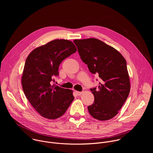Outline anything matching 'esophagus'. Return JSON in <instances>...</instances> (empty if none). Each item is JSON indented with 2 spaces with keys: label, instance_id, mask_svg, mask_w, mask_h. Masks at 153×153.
I'll use <instances>...</instances> for the list:
<instances>
[{
  "label": "esophagus",
  "instance_id": "esophagus-1",
  "mask_svg": "<svg viewBox=\"0 0 153 153\" xmlns=\"http://www.w3.org/2000/svg\"><path fill=\"white\" fill-rule=\"evenodd\" d=\"M76 94H77L78 96H80V95L83 93L82 91H76Z\"/></svg>",
  "mask_w": 153,
  "mask_h": 153
}]
</instances>
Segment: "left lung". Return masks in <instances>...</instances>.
Segmentation results:
<instances>
[{
	"label": "left lung",
	"instance_id": "obj_1",
	"mask_svg": "<svg viewBox=\"0 0 153 153\" xmlns=\"http://www.w3.org/2000/svg\"><path fill=\"white\" fill-rule=\"evenodd\" d=\"M82 60L100 78L98 88H91L93 103L88 106L92 117L108 120L118 113L130 91L126 62L116 49L94 38L74 40Z\"/></svg>",
	"mask_w": 153,
	"mask_h": 153
}]
</instances>
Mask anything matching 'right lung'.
<instances>
[{
	"mask_svg": "<svg viewBox=\"0 0 153 153\" xmlns=\"http://www.w3.org/2000/svg\"><path fill=\"white\" fill-rule=\"evenodd\" d=\"M68 40L56 39L34 49L27 57L22 77L24 92L43 117L55 119L67 110L74 97L73 91L52 85L61 62L76 52Z\"/></svg>",
	"mask_w": 153,
	"mask_h": 153,
	"instance_id": "1",
	"label": "right lung"
}]
</instances>
